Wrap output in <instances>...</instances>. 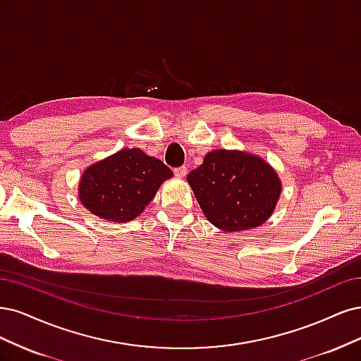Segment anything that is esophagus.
<instances>
[{
    "instance_id": "34e87169",
    "label": "esophagus",
    "mask_w": 361,
    "mask_h": 361,
    "mask_svg": "<svg viewBox=\"0 0 361 361\" xmlns=\"http://www.w3.org/2000/svg\"><path fill=\"white\" fill-rule=\"evenodd\" d=\"M173 176L178 177V178H184L185 176H188V168L185 166H178L173 169Z\"/></svg>"
}]
</instances>
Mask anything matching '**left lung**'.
I'll return each instance as SVG.
<instances>
[{"mask_svg":"<svg viewBox=\"0 0 361 361\" xmlns=\"http://www.w3.org/2000/svg\"><path fill=\"white\" fill-rule=\"evenodd\" d=\"M205 217L224 231L262 225L281 195L276 172L257 156L214 149L188 176Z\"/></svg>","mask_w":361,"mask_h":361,"instance_id":"left-lung-1","label":"left lung"}]
</instances>
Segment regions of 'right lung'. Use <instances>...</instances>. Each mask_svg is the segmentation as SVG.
Wrapping results in <instances>:
<instances>
[{
  "mask_svg": "<svg viewBox=\"0 0 361 361\" xmlns=\"http://www.w3.org/2000/svg\"><path fill=\"white\" fill-rule=\"evenodd\" d=\"M171 177L161 160L139 148H124L84 172L79 200L92 214L124 224L141 214L161 181Z\"/></svg>",
  "mask_w": 361,
  "mask_h": 361,
  "instance_id": "add662e5",
  "label": "right lung"
}]
</instances>
